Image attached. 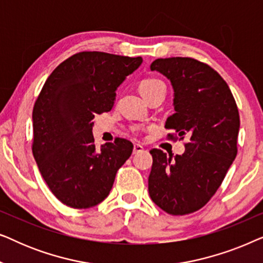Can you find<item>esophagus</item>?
Returning <instances> with one entry per match:
<instances>
[{"instance_id":"obj_1","label":"esophagus","mask_w":263,"mask_h":263,"mask_svg":"<svg viewBox=\"0 0 263 263\" xmlns=\"http://www.w3.org/2000/svg\"><path fill=\"white\" fill-rule=\"evenodd\" d=\"M143 151V147L140 145V143H134V148H133V153L136 154V153H140Z\"/></svg>"}]
</instances>
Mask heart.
Listing matches in <instances>:
<instances>
[{"instance_id": "b5f03b06", "label": "heart", "mask_w": 263, "mask_h": 263, "mask_svg": "<svg viewBox=\"0 0 263 263\" xmlns=\"http://www.w3.org/2000/svg\"><path fill=\"white\" fill-rule=\"evenodd\" d=\"M158 88H165V85L160 80H158V79H145V80L140 82L139 86L140 92H141L145 99Z\"/></svg>"}]
</instances>
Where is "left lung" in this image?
Here are the masks:
<instances>
[{"label": "left lung", "instance_id": "obj_1", "mask_svg": "<svg viewBox=\"0 0 263 263\" xmlns=\"http://www.w3.org/2000/svg\"><path fill=\"white\" fill-rule=\"evenodd\" d=\"M171 81L176 112L165 128L171 140L184 143L182 156L172 159L153 148L148 192L154 203L172 215L202 208L214 195L237 156L239 114L224 79L208 64L190 57L158 59L151 64Z\"/></svg>", "mask_w": 263, "mask_h": 263}]
</instances>
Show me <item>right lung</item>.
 <instances>
[{
	"instance_id": "obj_1",
	"label": "right lung",
	"mask_w": 263,
	"mask_h": 263,
	"mask_svg": "<svg viewBox=\"0 0 263 263\" xmlns=\"http://www.w3.org/2000/svg\"><path fill=\"white\" fill-rule=\"evenodd\" d=\"M141 63V57L82 51L46 79L32 114V152L50 190L67 206L102 202L130 157L133 143L121 138L97 151L93 118L112 109L117 87Z\"/></svg>"
}]
</instances>
